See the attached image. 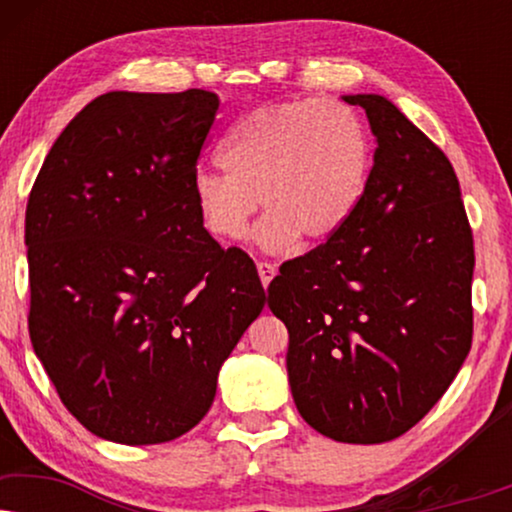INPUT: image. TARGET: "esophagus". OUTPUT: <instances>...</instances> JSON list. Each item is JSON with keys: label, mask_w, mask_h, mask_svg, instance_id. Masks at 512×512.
<instances>
[{"label": "esophagus", "mask_w": 512, "mask_h": 512, "mask_svg": "<svg viewBox=\"0 0 512 512\" xmlns=\"http://www.w3.org/2000/svg\"><path fill=\"white\" fill-rule=\"evenodd\" d=\"M258 268V277H261V284L265 286V289H268L270 286V282H272V277L277 275V268L272 263H268V261H261L256 265Z\"/></svg>", "instance_id": "1"}]
</instances>
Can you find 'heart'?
<instances>
[{
	"instance_id": "1",
	"label": "heart",
	"mask_w": 512,
	"mask_h": 512,
	"mask_svg": "<svg viewBox=\"0 0 512 512\" xmlns=\"http://www.w3.org/2000/svg\"><path fill=\"white\" fill-rule=\"evenodd\" d=\"M226 172L198 170L193 202L221 242L242 240L258 200L268 209L254 230L270 254L300 242L326 244L352 221L373 174V142L352 109L293 100L254 109L221 144Z\"/></svg>"
}]
</instances>
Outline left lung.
<instances>
[{"label": "left lung", "mask_w": 512, "mask_h": 512, "mask_svg": "<svg viewBox=\"0 0 512 512\" xmlns=\"http://www.w3.org/2000/svg\"><path fill=\"white\" fill-rule=\"evenodd\" d=\"M361 207L333 240L286 261L268 305L289 328L296 408L338 443H387L440 401L473 340V233L443 151L382 95Z\"/></svg>", "instance_id": "1"}]
</instances>
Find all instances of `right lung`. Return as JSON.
Segmentation results:
<instances>
[{
  "label": "right lung",
  "instance_id": "add662e5",
  "mask_svg": "<svg viewBox=\"0 0 512 512\" xmlns=\"http://www.w3.org/2000/svg\"><path fill=\"white\" fill-rule=\"evenodd\" d=\"M219 97H95L60 132L25 212L30 338L65 408L123 445L191 431L261 314L242 249L202 226L193 177Z\"/></svg>",
  "mask_w": 512,
  "mask_h": 512
}]
</instances>
